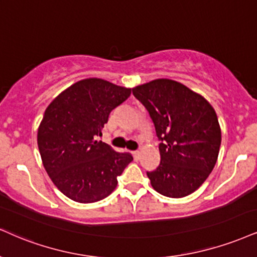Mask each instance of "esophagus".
<instances>
[{
	"label": "esophagus",
	"instance_id": "1",
	"mask_svg": "<svg viewBox=\"0 0 257 257\" xmlns=\"http://www.w3.org/2000/svg\"><path fill=\"white\" fill-rule=\"evenodd\" d=\"M140 156H141L140 151H135V152H133V157H134V159H135V160H139V159H140Z\"/></svg>",
	"mask_w": 257,
	"mask_h": 257
}]
</instances>
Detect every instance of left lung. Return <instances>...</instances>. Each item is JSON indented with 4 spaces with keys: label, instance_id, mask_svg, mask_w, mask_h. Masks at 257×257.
<instances>
[{
    "label": "left lung",
    "instance_id": "left-lung-1",
    "mask_svg": "<svg viewBox=\"0 0 257 257\" xmlns=\"http://www.w3.org/2000/svg\"><path fill=\"white\" fill-rule=\"evenodd\" d=\"M133 94L150 112L162 140L159 166L147 172L153 189L174 199L190 195L217 163L221 129L215 110L202 95L171 79L135 86Z\"/></svg>",
    "mask_w": 257,
    "mask_h": 257
}]
</instances>
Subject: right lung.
Segmentation results:
<instances>
[{
    "mask_svg": "<svg viewBox=\"0 0 257 257\" xmlns=\"http://www.w3.org/2000/svg\"><path fill=\"white\" fill-rule=\"evenodd\" d=\"M132 88L98 78L76 81L46 107L38 126V148L49 177L61 193L80 203L105 199L133 160L103 141L110 112L129 98Z\"/></svg>",
    "mask_w": 257,
    "mask_h": 257,
    "instance_id": "right-lung-1",
    "label": "right lung"
}]
</instances>
